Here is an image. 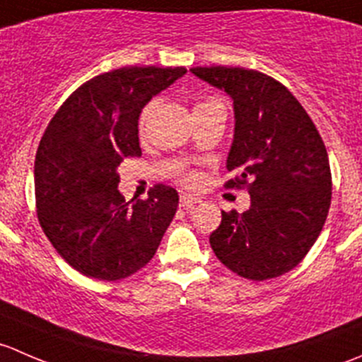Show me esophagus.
I'll list each match as a JSON object with an SVG mask.
<instances>
[{"label": "esophagus", "instance_id": "34e87169", "mask_svg": "<svg viewBox=\"0 0 362 362\" xmlns=\"http://www.w3.org/2000/svg\"><path fill=\"white\" fill-rule=\"evenodd\" d=\"M196 203H199V198H196V196H192V194H182L180 196V206L184 208V210H192V208L196 206Z\"/></svg>", "mask_w": 362, "mask_h": 362}]
</instances>
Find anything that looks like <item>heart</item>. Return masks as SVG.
<instances>
[{"label":"heart","instance_id":"1","mask_svg":"<svg viewBox=\"0 0 362 362\" xmlns=\"http://www.w3.org/2000/svg\"><path fill=\"white\" fill-rule=\"evenodd\" d=\"M211 103H215V101H204V103L196 105V107H203V105H211ZM148 112H151V107L145 108L144 113H141V117H140V124H144V122H145V119H147ZM187 180H189V182H194V180H196V177H194V175H191V177H187Z\"/></svg>","mask_w":362,"mask_h":362}]
</instances>
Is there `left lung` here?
Returning a JSON list of instances; mask_svg holds the SVG:
<instances>
[{"label":"left lung","mask_w":362,"mask_h":362,"mask_svg":"<svg viewBox=\"0 0 362 362\" xmlns=\"http://www.w3.org/2000/svg\"><path fill=\"white\" fill-rule=\"evenodd\" d=\"M233 100L235 134L226 168L250 208L222 211L210 235L218 261L250 280L291 272L319 238L331 204L326 147L305 108L280 82L245 68H192Z\"/></svg>","instance_id":"8db88e82"}]
</instances>
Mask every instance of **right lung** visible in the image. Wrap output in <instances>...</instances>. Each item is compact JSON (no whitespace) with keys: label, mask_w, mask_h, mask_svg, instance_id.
<instances>
[{"label":"right lung","mask_w":362,"mask_h":362,"mask_svg":"<svg viewBox=\"0 0 362 362\" xmlns=\"http://www.w3.org/2000/svg\"><path fill=\"white\" fill-rule=\"evenodd\" d=\"M187 69L129 66L94 76L47 126L35 160L38 218L54 249L90 279H126L158 250L178 206L159 184L147 199L126 202L119 166L140 158L138 119L145 105Z\"/></svg>","instance_id":"1"}]
</instances>
